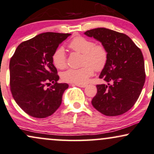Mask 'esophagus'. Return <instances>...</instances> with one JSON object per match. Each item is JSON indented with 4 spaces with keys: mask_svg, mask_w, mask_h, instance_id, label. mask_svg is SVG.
Masks as SVG:
<instances>
[{
    "mask_svg": "<svg viewBox=\"0 0 154 154\" xmlns=\"http://www.w3.org/2000/svg\"><path fill=\"white\" fill-rule=\"evenodd\" d=\"M75 85H76V86L80 87V88H85V87L87 86L86 84H77V83H75Z\"/></svg>",
    "mask_w": 154,
    "mask_h": 154,
    "instance_id": "1",
    "label": "esophagus"
}]
</instances>
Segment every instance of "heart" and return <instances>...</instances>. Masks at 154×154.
Masks as SVG:
<instances>
[{
	"label": "heart",
	"instance_id": "b5f03b06",
	"mask_svg": "<svg viewBox=\"0 0 154 154\" xmlns=\"http://www.w3.org/2000/svg\"><path fill=\"white\" fill-rule=\"evenodd\" d=\"M69 47L76 52L82 54V65L84 66L79 69H69L62 72L61 77L65 82L82 84L93 75L95 69L101 71L106 65L108 53L106 48L102 44H95L92 40L79 36L70 42ZM51 60L57 69H64L66 66V56L64 48L59 47L56 49Z\"/></svg>",
	"mask_w": 154,
	"mask_h": 154
}]
</instances>
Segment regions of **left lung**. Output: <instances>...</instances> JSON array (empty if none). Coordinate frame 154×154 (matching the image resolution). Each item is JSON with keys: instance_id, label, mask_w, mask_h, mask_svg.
<instances>
[{"instance_id": "1", "label": "left lung", "mask_w": 154, "mask_h": 154, "mask_svg": "<svg viewBox=\"0 0 154 154\" xmlns=\"http://www.w3.org/2000/svg\"><path fill=\"white\" fill-rule=\"evenodd\" d=\"M106 48L108 59L100 78L107 85H97L92 105L107 116H120L134 105L145 83L143 54L131 38L123 33L97 28L85 32Z\"/></svg>"}]
</instances>
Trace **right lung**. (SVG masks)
Masks as SVG:
<instances>
[{
	"label": "right lung",
	"mask_w": 154,
	"mask_h": 154,
	"mask_svg": "<svg viewBox=\"0 0 154 154\" xmlns=\"http://www.w3.org/2000/svg\"><path fill=\"white\" fill-rule=\"evenodd\" d=\"M71 34L46 32L22 42L9 64L10 88L13 97L26 113L44 118L52 115L62 103L69 85L58 83L59 77L51 57ZM53 83L49 88L47 85Z\"/></svg>",
	"instance_id": "1"
}]
</instances>
